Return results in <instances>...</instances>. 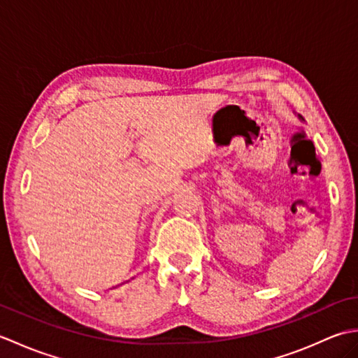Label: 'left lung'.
Instances as JSON below:
<instances>
[{
  "label": "left lung",
  "instance_id": "left-lung-1",
  "mask_svg": "<svg viewBox=\"0 0 358 358\" xmlns=\"http://www.w3.org/2000/svg\"><path fill=\"white\" fill-rule=\"evenodd\" d=\"M300 118H301V117H300Z\"/></svg>",
  "mask_w": 358,
  "mask_h": 358
}]
</instances>
